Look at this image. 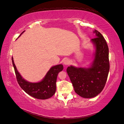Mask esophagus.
<instances>
[{
  "label": "esophagus",
  "mask_w": 124,
  "mask_h": 124,
  "mask_svg": "<svg viewBox=\"0 0 124 124\" xmlns=\"http://www.w3.org/2000/svg\"><path fill=\"white\" fill-rule=\"evenodd\" d=\"M70 63H71V62H70V60L68 58H66V59H65L64 60V64L65 65H69L70 64Z\"/></svg>",
  "instance_id": "obj_1"
}]
</instances>
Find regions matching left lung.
<instances>
[{"label":"left lung","mask_w":124,"mask_h":124,"mask_svg":"<svg viewBox=\"0 0 124 124\" xmlns=\"http://www.w3.org/2000/svg\"><path fill=\"white\" fill-rule=\"evenodd\" d=\"M95 38L91 40L94 46V58L91 66L76 67L70 66L66 71L75 92L84 98H93L105 87L109 70L108 47L105 39L97 30Z\"/></svg>","instance_id":"8db88e82"}]
</instances>
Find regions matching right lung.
Listing matches in <instances>:
<instances>
[{
    "mask_svg": "<svg viewBox=\"0 0 124 124\" xmlns=\"http://www.w3.org/2000/svg\"><path fill=\"white\" fill-rule=\"evenodd\" d=\"M12 61L18 83L26 93L38 99H47L54 94L57 76L59 72L62 71L64 68L62 64L51 67L41 81L38 83H31L25 80L19 73L14 63L13 57L12 58Z\"/></svg>",
    "mask_w": 124,
    "mask_h": 124,
    "instance_id": "1",
    "label": "right lung"
}]
</instances>
